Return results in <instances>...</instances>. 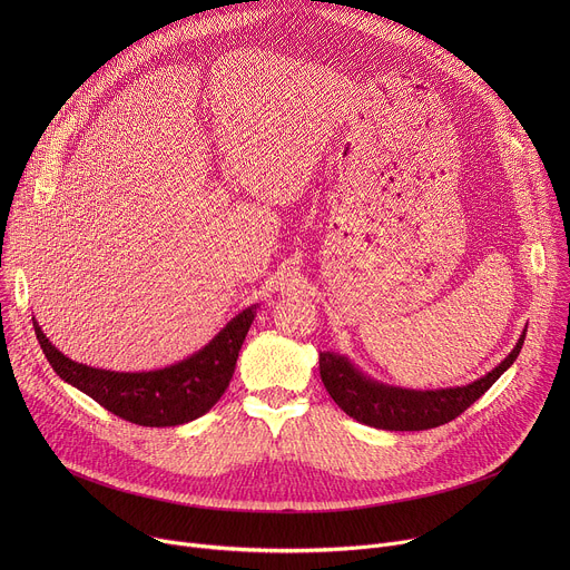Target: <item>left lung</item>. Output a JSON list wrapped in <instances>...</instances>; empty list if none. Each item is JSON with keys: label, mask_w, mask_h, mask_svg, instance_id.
<instances>
[{"label": "left lung", "mask_w": 570, "mask_h": 570, "mask_svg": "<svg viewBox=\"0 0 570 570\" xmlns=\"http://www.w3.org/2000/svg\"><path fill=\"white\" fill-rule=\"evenodd\" d=\"M525 341L521 334L514 350L492 372L462 387L405 390L379 383L356 370L345 356L320 352V376L332 399L350 417L383 431H426L442 426L490 390L499 376L517 361Z\"/></svg>", "instance_id": "8db88e82"}]
</instances>
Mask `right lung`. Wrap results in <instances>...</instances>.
<instances>
[{
  "mask_svg": "<svg viewBox=\"0 0 570 570\" xmlns=\"http://www.w3.org/2000/svg\"><path fill=\"white\" fill-rule=\"evenodd\" d=\"M248 306L189 358L153 372H110L76 363L58 352L33 317L38 343L53 372L101 403L112 415L139 426H180L205 415L223 396L236 367L238 350L255 320Z\"/></svg>",
  "mask_w": 570,
  "mask_h": 570,
  "instance_id": "1",
  "label": "right lung"
}]
</instances>
